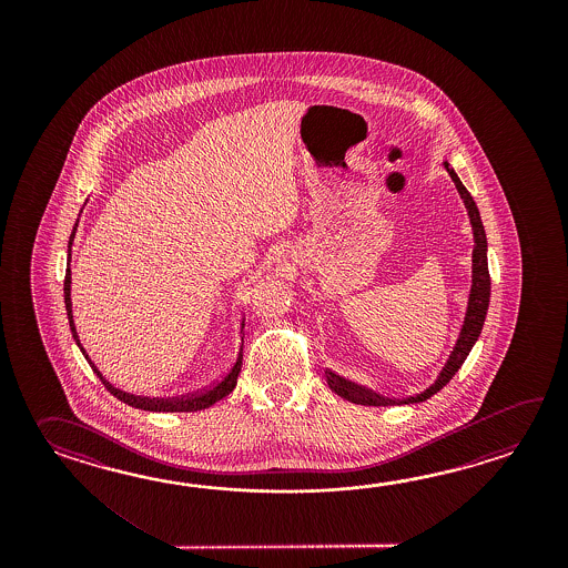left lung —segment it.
I'll use <instances>...</instances> for the list:
<instances>
[{
	"label": "left lung",
	"instance_id": "obj_1",
	"mask_svg": "<svg viewBox=\"0 0 568 568\" xmlns=\"http://www.w3.org/2000/svg\"><path fill=\"white\" fill-rule=\"evenodd\" d=\"M450 179L455 182L457 191H459L463 203L467 206V215L471 221L473 227V276H471V292H469V302H467V313H465V321L460 326L459 338L455 343V347L448 355L445 367L440 369V374L435 379L433 386L426 387L420 394L410 396V398H386L382 394H377L369 387L359 386L355 382H349L345 377L326 369L325 377L328 387L341 396L343 399H349L353 404H362V406H402V404H418L424 399L433 398L436 392H440L443 387L447 386L448 382L453 379V375L457 374L460 365L467 359L469 351L473 345L477 343V338L481 335L483 323H485V314L489 308V294H491V278H489V267H487V237H485V230H483L481 215L479 209L475 205L471 194L465 189V184L460 182L457 172L448 166L445 162Z\"/></svg>",
	"mask_w": 568,
	"mask_h": 568
}]
</instances>
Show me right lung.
I'll list each match as a JSON object with an SVG mask.
<instances>
[{
    "instance_id": "obj_1",
    "label": "right lung",
    "mask_w": 568,
    "mask_h": 568,
    "mask_svg": "<svg viewBox=\"0 0 568 568\" xmlns=\"http://www.w3.org/2000/svg\"><path fill=\"white\" fill-rule=\"evenodd\" d=\"M77 227H79V219H77L73 233H71V237H69V254H67L69 255V257H67L69 266H67V276H64V306H67V316H69V325H71V333H73L74 341H77V347L85 355L87 362L91 365V369L95 372L97 377L103 382V386L108 387L109 392H111L115 398L121 399L123 404H128V406H132V408H140V410L148 412L205 410V408H211L219 399L230 396L231 392H233V387L237 386V375L242 372L243 337L242 345H240V353H237V359L233 363V367H231L230 372L225 374V377H221L215 386L203 389V392H196V394H191V396L169 399L144 398V396H133V394H128V392H121L118 387H113L109 384L108 379L97 369L95 363L89 359V355H87V351L83 349V345H81V341H79V335H77V328H74L73 302H71V247H73Z\"/></svg>"
}]
</instances>
